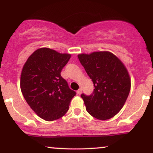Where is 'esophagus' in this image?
Here are the masks:
<instances>
[{
    "mask_svg": "<svg viewBox=\"0 0 153 153\" xmlns=\"http://www.w3.org/2000/svg\"><path fill=\"white\" fill-rule=\"evenodd\" d=\"M81 93H82V88H80L78 90V91H77V94H78V95H80L81 94Z\"/></svg>",
    "mask_w": 153,
    "mask_h": 153,
    "instance_id": "obj_1",
    "label": "esophagus"
}]
</instances>
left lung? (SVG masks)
Segmentation results:
<instances>
[{
  "label": "left lung",
  "instance_id": "left-lung-1",
  "mask_svg": "<svg viewBox=\"0 0 153 153\" xmlns=\"http://www.w3.org/2000/svg\"><path fill=\"white\" fill-rule=\"evenodd\" d=\"M78 57L95 88L90 96L81 94L87 111L100 120L112 118L122 109L130 91L127 68L109 52L80 54Z\"/></svg>",
  "mask_w": 153,
  "mask_h": 153
}]
</instances>
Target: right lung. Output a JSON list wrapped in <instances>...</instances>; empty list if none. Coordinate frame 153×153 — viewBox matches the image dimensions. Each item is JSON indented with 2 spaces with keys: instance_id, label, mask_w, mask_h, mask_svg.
I'll use <instances>...</instances> for the list:
<instances>
[{
  "instance_id": "right-lung-1",
  "label": "right lung",
  "mask_w": 153,
  "mask_h": 153,
  "mask_svg": "<svg viewBox=\"0 0 153 153\" xmlns=\"http://www.w3.org/2000/svg\"><path fill=\"white\" fill-rule=\"evenodd\" d=\"M71 57L44 47L31 54L23 67L20 81L23 96L31 109L46 121L65 114L76 94L60 75Z\"/></svg>"
}]
</instances>
